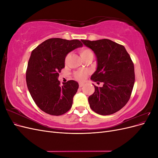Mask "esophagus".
Masks as SVG:
<instances>
[{"instance_id":"1","label":"esophagus","mask_w":158,"mask_h":158,"mask_svg":"<svg viewBox=\"0 0 158 158\" xmlns=\"http://www.w3.org/2000/svg\"><path fill=\"white\" fill-rule=\"evenodd\" d=\"M83 85H84V84H83V83H80V84H79V87H80V88H82V87L83 86Z\"/></svg>"}]
</instances>
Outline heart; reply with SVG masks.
<instances>
[{
	"mask_svg": "<svg viewBox=\"0 0 158 158\" xmlns=\"http://www.w3.org/2000/svg\"><path fill=\"white\" fill-rule=\"evenodd\" d=\"M79 53L80 55V56L82 57V59L84 60L85 58H87L88 56H94L92 51H91L88 48H82L80 49L79 50ZM69 57V55H66V56L65 57V63H66L68 60V59ZM88 71L86 70H83V71H79V72H76V73H74V78L78 80V81H82L85 78V76L88 75Z\"/></svg>",
	"mask_w": 158,
	"mask_h": 158,
	"instance_id": "obj_1",
	"label": "heart"
}]
</instances>
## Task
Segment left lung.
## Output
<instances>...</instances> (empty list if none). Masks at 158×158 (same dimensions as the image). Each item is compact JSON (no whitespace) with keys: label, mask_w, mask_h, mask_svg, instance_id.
Listing matches in <instances>:
<instances>
[{"label":"left lung","mask_w":158,"mask_h":158,"mask_svg":"<svg viewBox=\"0 0 158 158\" xmlns=\"http://www.w3.org/2000/svg\"><path fill=\"white\" fill-rule=\"evenodd\" d=\"M96 56L97 69L91 80L103 82L94 85L95 92L88 98L89 107L101 115L117 112L130 99L135 81V67L125 47L111 40H81Z\"/></svg>","instance_id":"left-lung-1"}]
</instances>
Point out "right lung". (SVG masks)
Wrapping results in <instances>:
<instances>
[{"mask_svg":"<svg viewBox=\"0 0 158 158\" xmlns=\"http://www.w3.org/2000/svg\"><path fill=\"white\" fill-rule=\"evenodd\" d=\"M82 46L77 40L52 38L32 51L26 71V83L33 101L43 111L58 116L69 111L73 106L78 83L69 80L61 85L59 73L64 68L66 55Z\"/></svg>","mask_w":158,"mask_h":158,"instance_id":"right-lung-1","label":"right lung"}]
</instances>
